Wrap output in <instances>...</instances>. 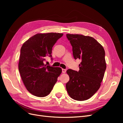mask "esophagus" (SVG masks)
<instances>
[{"instance_id":"34e87169","label":"esophagus","mask_w":123,"mask_h":123,"mask_svg":"<svg viewBox=\"0 0 123 123\" xmlns=\"http://www.w3.org/2000/svg\"><path fill=\"white\" fill-rule=\"evenodd\" d=\"M62 72L63 73H65L66 72V69H62Z\"/></svg>"}]
</instances>
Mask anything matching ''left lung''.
Returning a JSON list of instances; mask_svg holds the SVG:
<instances>
[{
    "label": "left lung",
    "instance_id": "obj_1",
    "mask_svg": "<svg viewBox=\"0 0 123 123\" xmlns=\"http://www.w3.org/2000/svg\"><path fill=\"white\" fill-rule=\"evenodd\" d=\"M72 47L73 57L80 59L79 71L68 69L70 79L66 87L69 96L76 100H85L98 90L106 69L103 46L90 36L66 35Z\"/></svg>",
    "mask_w": 123,
    "mask_h": 123
}]
</instances>
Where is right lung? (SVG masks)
Listing matches in <instances>:
<instances>
[{"mask_svg":"<svg viewBox=\"0 0 123 123\" xmlns=\"http://www.w3.org/2000/svg\"><path fill=\"white\" fill-rule=\"evenodd\" d=\"M63 34L38 33L23 44L20 49L18 69L27 90L37 97L49 94L62 70L45 65L47 56L52 57V50ZM52 59V58H51Z\"/></svg>","mask_w":123,"mask_h":123,"instance_id":"obj_1","label":"right lung"}]
</instances>
